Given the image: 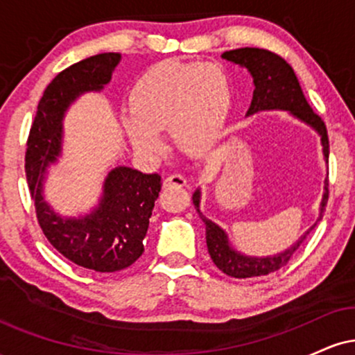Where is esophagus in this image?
<instances>
[{"label":"esophagus","mask_w":355,"mask_h":355,"mask_svg":"<svg viewBox=\"0 0 355 355\" xmlns=\"http://www.w3.org/2000/svg\"><path fill=\"white\" fill-rule=\"evenodd\" d=\"M185 185H187V178L178 173L168 175L164 182V187H185Z\"/></svg>","instance_id":"34e87169"}]
</instances>
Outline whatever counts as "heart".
I'll return each mask as SVG.
<instances>
[{"instance_id":"1","label":"heart","mask_w":355,"mask_h":355,"mask_svg":"<svg viewBox=\"0 0 355 355\" xmlns=\"http://www.w3.org/2000/svg\"><path fill=\"white\" fill-rule=\"evenodd\" d=\"M229 100V80L217 64H155L130 93L126 133L137 150L158 155L165 148L158 132L170 130L178 150L198 153L217 135Z\"/></svg>"}]
</instances>
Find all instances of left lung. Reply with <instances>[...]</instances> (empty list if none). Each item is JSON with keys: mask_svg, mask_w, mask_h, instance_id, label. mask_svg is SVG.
Wrapping results in <instances>:
<instances>
[{"mask_svg": "<svg viewBox=\"0 0 355 355\" xmlns=\"http://www.w3.org/2000/svg\"><path fill=\"white\" fill-rule=\"evenodd\" d=\"M222 58L234 61L240 67H245L250 71V75L254 76V98H252L247 115H254L260 110H287L292 115L300 118V120L319 132L322 146H324V157L325 160H329V137L324 120L307 103L294 70L282 56H279L274 51L262 50V48H239V50L225 51ZM327 198L329 183L325 187L324 200H322L324 209L327 205ZM191 200H193L195 209H197L198 215H200L207 227V247H209L211 260L223 274L235 277V279L267 275L270 272L282 268L288 262V259L294 255L297 248L300 247V243L307 237L309 232L317 225L315 223L302 239L297 240L294 245L287 248L282 254H277L274 257H247L235 252L229 245L225 232L220 229L218 225H215L214 222H210L209 218L203 217L200 209H198L200 207V190L195 191Z\"/></svg>", "mask_w": 355, "mask_h": 355, "instance_id": "1", "label": "left lung"}]
</instances>
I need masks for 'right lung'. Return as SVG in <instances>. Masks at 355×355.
I'll return each instance as SVG.
<instances>
[{
  "mask_svg": "<svg viewBox=\"0 0 355 355\" xmlns=\"http://www.w3.org/2000/svg\"><path fill=\"white\" fill-rule=\"evenodd\" d=\"M118 61V53H101L58 73L40 100L24 155L28 187L44 237L64 259L101 274L123 270L144 254L162 177L116 166L105 180L98 209L81 218H61L48 207L43 200V177L60 155L61 120L67 108L81 93L103 88Z\"/></svg>",
  "mask_w": 355,
  "mask_h": 355,
  "instance_id": "right-lung-1",
  "label": "right lung"
}]
</instances>
